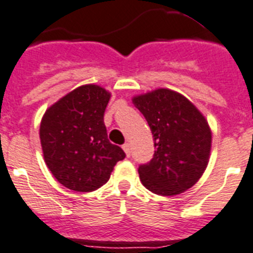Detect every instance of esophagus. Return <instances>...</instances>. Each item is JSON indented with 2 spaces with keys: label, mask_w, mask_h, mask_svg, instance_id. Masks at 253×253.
Listing matches in <instances>:
<instances>
[{
  "label": "esophagus",
  "mask_w": 253,
  "mask_h": 253,
  "mask_svg": "<svg viewBox=\"0 0 253 253\" xmlns=\"http://www.w3.org/2000/svg\"><path fill=\"white\" fill-rule=\"evenodd\" d=\"M123 151H125V153H126L127 157H130L131 156V148H130V144L128 143H126V144H123Z\"/></svg>",
  "instance_id": "1"
}]
</instances>
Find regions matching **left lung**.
Instances as JSON below:
<instances>
[{
	"mask_svg": "<svg viewBox=\"0 0 253 253\" xmlns=\"http://www.w3.org/2000/svg\"><path fill=\"white\" fill-rule=\"evenodd\" d=\"M132 104L145 117L156 148L151 162L139 166L143 186L161 196L191 188L204 174L211 157L212 131L204 114L169 88L133 96Z\"/></svg>",
	"mask_w": 253,
	"mask_h": 253,
	"instance_id": "left-lung-1",
	"label": "left lung"
}]
</instances>
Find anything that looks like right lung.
I'll use <instances>...</instances> for the list:
<instances>
[{"instance_id":"obj_1","label":"right lung","mask_w":253,"mask_h":253,"mask_svg":"<svg viewBox=\"0 0 253 253\" xmlns=\"http://www.w3.org/2000/svg\"><path fill=\"white\" fill-rule=\"evenodd\" d=\"M112 93L97 84L75 88L46 109L40 123L45 164L62 186L91 192L105 184L126 157L112 144L104 113Z\"/></svg>"}]
</instances>
